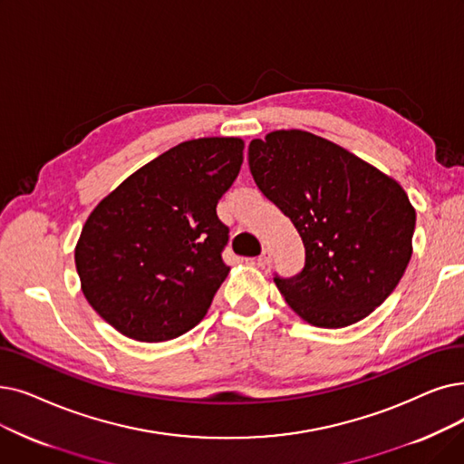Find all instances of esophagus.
<instances>
[{
	"label": "esophagus",
	"mask_w": 464,
	"mask_h": 464,
	"mask_svg": "<svg viewBox=\"0 0 464 464\" xmlns=\"http://www.w3.org/2000/svg\"><path fill=\"white\" fill-rule=\"evenodd\" d=\"M269 264H271V252H269V250H264V252H261V254L257 256L256 266L261 267V269H266V267H269Z\"/></svg>",
	"instance_id": "obj_1"
}]
</instances>
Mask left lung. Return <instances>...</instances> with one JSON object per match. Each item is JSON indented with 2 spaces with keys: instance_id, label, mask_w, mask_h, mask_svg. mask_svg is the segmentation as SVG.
<instances>
[{
  "instance_id": "obj_1",
  "label": "left lung",
  "mask_w": 464,
  "mask_h": 464,
  "mask_svg": "<svg viewBox=\"0 0 464 464\" xmlns=\"http://www.w3.org/2000/svg\"><path fill=\"white\" fill-rule=\"evenodd\" d=\"M256 186L292 219L305 267L275 276L286 304L318 328H345L385 301L413 252L415 208L406 191L354 153L305 130L252 140Z\"/></svg>"
}]
</instances>
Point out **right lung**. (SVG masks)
<instances>
[{"instance_id":"add662e5","label":"right lung","mask_w":464,"mask_h":464,"mask_svg":"<svg viewBox=\"0 0 464 464\" xmlns=\"http://www.w3.org/2000/svg\"><path fill=\"white\" fill-rule=\"evenodd\" d=\"M240 138H197L130 174L87 218L75 267L91 307L144 343L205 318L229 267V229L216 205L238 176Z\"/></svg>"}]
</instances>
